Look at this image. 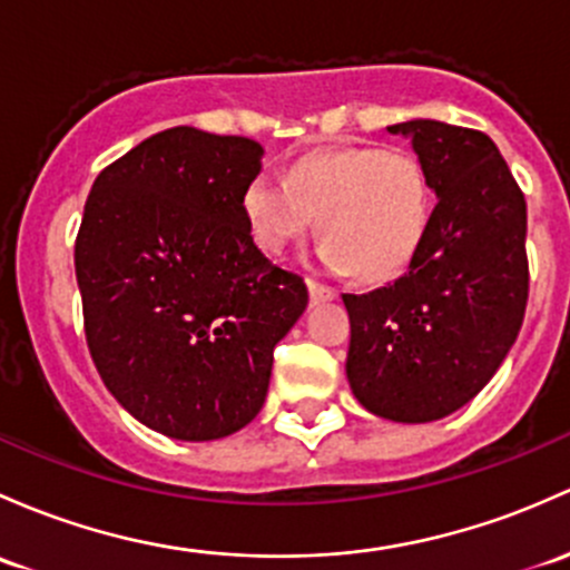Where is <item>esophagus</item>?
<instances>
[{"instance_id":"1","label":"esophagus","mask_w":570,"mask_h":570,"mask_svg":"<svg viewBox=\"0 0 570 570\" xmlns=\"http://www.w3.org/2000/svg\"><path fill=\"white\" fill-rule=\"evenodd\" d=\"M305 284H308L311 301H314V303H320V301H333V297H335V289H331V286H325V284H320V281L308 278V281H305Z\"/></svg>"}]
</instances>
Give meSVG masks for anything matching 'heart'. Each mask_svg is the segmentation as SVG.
<instances>
[{
  "mask_svg": "<svg viewBox=\"0 0 570 570\" xmlns=\"http://www.w3.org/2000/svg\"><path fill=\"white\" fill-rule=\"evenodd\" d=\"M434 190L426 164L406 147H338L303 155L286 179L256 175L243 196L256 245L286 250L320 218L322 262L363 281L395 278L426 237Z\"/></svg>",
  "mask_w": 570,
  "mask_h": 570,
  "instance_id": "b5f03b06",
  "label": "heart"
}]
</instances>
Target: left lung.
<instances>
[{"instance_id":"8db88e82","label":"left lung","mask_w":570,"mask_h":570,"mask_svg":"<svg viewBox=\"0 0 570 570\" xmlns=\"http://www.w3.org/2000/svg\"><path fill=\"white\" fill-rule=\"evenodd\" d=\"M426 164L436 205L393 284L344 295L346 376L368 412L429 423L475 399L522 327L527 202L487 134L436 119L391 125Z\"/></svg>"}]
</instances>
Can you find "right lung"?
<instances>
[{"mask_svg":"<svg viewBox=\"0 0 570 570\" xmlns=\"http://www.w3.org/2000/svg\"><path fill=\"white\" fill-rule=\"evenodd\" d=\"M245 136L169 128L106 166L83 205L76 281L100 380L144 426L220 440L259 415L305 281L254 243Z\"/></svg>","mask_w":570,"mask_h":570,"instance_id":"right-lung-1","label":"right lung"}]
</instances>
